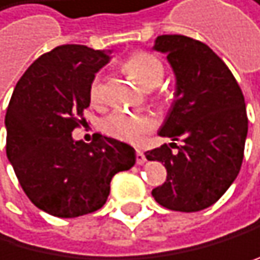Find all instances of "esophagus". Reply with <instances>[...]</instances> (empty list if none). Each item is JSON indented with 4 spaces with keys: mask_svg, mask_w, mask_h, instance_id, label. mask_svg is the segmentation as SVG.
Returning <instances> with one entry per match:
<instances>
[{
    "mask_svg": "<svg viewBox=\"0 0 260 260\" xmlns=\"http://www.w3.org/2000/svg\"><path fill=\"white\" fill-rule=\"evenodd\" d=\"M145 162H146V156L143 154V151L137 149V164H138V166H143Z\"/></svg>",
    "mask_w": 260,
    "mask_h": 260,
    "instance_id": "1",
    "label": "esophagus"
}]
</instances>
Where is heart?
I'll list each match as a JSON object with an SVG mask.
<instances>
[{"instance_id":"obj_1","label":"heart","mask_w":260,"mask_h":260,"mask_svg":"<svg viewBox=\"0 0 260 260\" xmlns=\"http://www.w3.org/2000/svg\"><path fill=\"white\" fill-rule=\"evenodd\" d=\"M123 71L145 90L156 88L164 78V64L154 54L146 51H137L123 61ZM90 98L93 103L103 101L104 85L103 75L96 74L90 82ZM154 119L149 114H133L122 109H115L109 115H106L101 128L108 137L119 141L133 143L137 145L148 133L154 128Z\"/></svg>"}]
</instances>
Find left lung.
Listing matches in <instances>:
<instances>
[{
	"mask_svg": "<svg viewBox=\"0 0 260 260\" xmlns=\"http://www.w3.org/2000/svg\"><path fill=\"white\" fill-rule=\"evenodd\" d=\"M154 49L166 53L177 77L175 100L159 132L174 141L146 151L167 178L152 198L170 211L198 212L212 206L240 174L248 135L243 91L230 69L203 41L160 35Z\"/></svg>",
	"mask_w": 260,
	"mask_h": 260,
	"instance_id": "1",
	"label": "left lung"
}]
</instances>
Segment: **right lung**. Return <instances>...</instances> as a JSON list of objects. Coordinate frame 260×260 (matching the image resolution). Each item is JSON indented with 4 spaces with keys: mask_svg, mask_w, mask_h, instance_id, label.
<instances>
[{
    "mask_svg": "<svg viewBox=\"0 0 260 260\" xmlns=\"http://www.w3.org/2000/svg\"><path fill=\"white\" fill-rule=\"evenodd\" d=\"M109 56L85 45L41 54L20 77L6 109V154L38 209L74 219L101 209L112 177L135 164L127 143L96 135L74 141L90 106V82Z\"/></svg>",
    "mask_w": 260,
    "mask_h": 260,
    "instance_id": "1",
    "label": "right lung"
}]
</instances>
